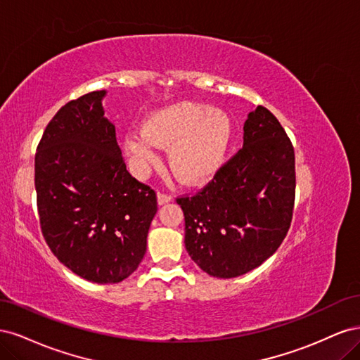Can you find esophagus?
<instances>
[{"label":"esophagus","instance_id":"obj_1","mask_svg":"<svg viewBox=\"0 0 360 360\" xmlns=\"http://www.w3.org/2000/svg\"><path fill=\"white\" fill-rule=\"evenodd\" d=\"M169 201H172V197H171V195H168V193H162V192H159V193H158V204H159V205H163V204H167V202H169Z\"/></svg>","mask_w":360,"mask_h":360}]
</instances>
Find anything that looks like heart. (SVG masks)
<instances>
[{
  "mask_svg": "<svg viewBox=\"0 0 360 360\" xmlns=\"http://www.w3.org/2000/svg\"><path fill=\"white\" fill-rule=\"evenodd\" d=\"M233 138L231 117L219 108L195 101H179L151 111L141 123V134H130L124 151L138 176H144L158 158L156 148L168 147V163L188 184H200L222 167Z\"/></svg>",
  "mask_w": 360,
  "mask_h": 360,
  "instance_id": "heart-1",
  "label": "heart"
}]
</instances>
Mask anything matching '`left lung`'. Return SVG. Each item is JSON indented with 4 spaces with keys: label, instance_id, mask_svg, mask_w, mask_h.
Here are the masks:
<instances>
[{
    "label": "left lung",
    "instance_id": "8db88e82",
    "mask_svg": "<svg viewBox=\"0 0 360 360\" xmlns=\"http://www.w3.org/2000/svg\"><path fill=\"white\" fill-rule=\"evenodd\" d=\"M294 191L291 141L278 118L257 106L243 126V147L201 192L177 198L191 258L224 279L261 266L288 233Z\"/></svg>",
    "mask_w": 360,
    "mask_h": 360
}]
</instances>
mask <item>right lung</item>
Instances as JSON below:
<instances>
[{
    "instance_id": "right-lung-1",
    "label": "right lung",
    "mask_w": 360,
    "mask_h": 360,
    "mask_svg": "<svg viewBox=\"0 0 360 360\" xmlns=\"http://www.w3.org/2000/svg\"><path fill=\"white\" fill-rule=\"evenodd\" d=\"M105 96L84 94L53 115L37 146L34 183L53 255L86 281L117 284L146 255L158 200L126 169Z\"/></svg>"
}]
</instances>
